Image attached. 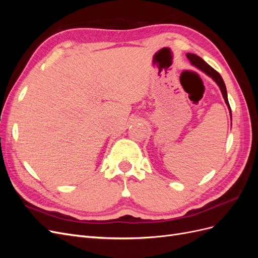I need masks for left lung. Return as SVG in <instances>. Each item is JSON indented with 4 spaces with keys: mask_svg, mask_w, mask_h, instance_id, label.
<instances>
[{
    "mask_svg": "<svg viewBox=\"0 0 258 258\" xmlns=\"http://www.w3.org/2000/svg\"><path fill=\"white\" fill-rule=\"evenodd\" d=\"M187 58H188V60L191 62V64H194L195 67H197L198 69H200L201 71H204L206 74H208L210 77H212V79L215 81V83L220 86L221 88V91L223 93V97L225 99V102L226 104L228 105V108L230 111V116H231V108H230V105H229V102H228V98H227V90H226V86H225V83L222 79V76L220 75V73L216 72L215 70L210 67L207 62L201 59L199 56H197V54H194V53H187L186 54Z\"/></svg>",
    "mask_w": 258,
    "mask_h": 258,
    "instance_id": "left-lung-1",
    "label": "left lung"
}]
</instances>
